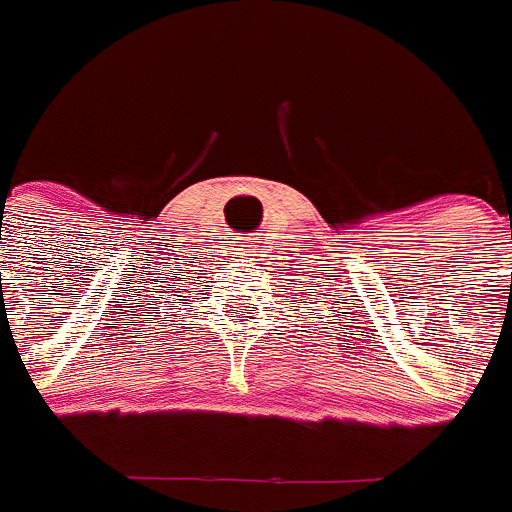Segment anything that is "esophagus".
Listing matches in <instances>:
<instances>
[{
    "mask_svg": "<svg viewBox=\"0 0 512 512\" xmlns=\"http://www.w3.org/2000/svg\"><path fill=\"white\" fill-rule=\"evenodd\" d=\"M234 249H239V252H249V249H252V244L239 242V244H234Z\"/></svg>",
    "mask_w": 512,
    "mask_h": 512,
    "instance_id": "34e87169",
    "label": "esophagus"
}]
</instances>
